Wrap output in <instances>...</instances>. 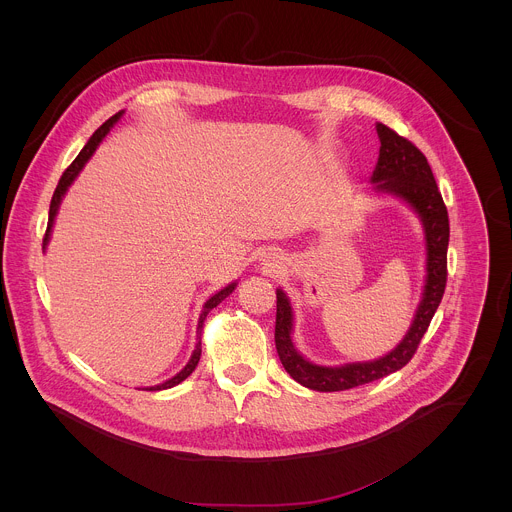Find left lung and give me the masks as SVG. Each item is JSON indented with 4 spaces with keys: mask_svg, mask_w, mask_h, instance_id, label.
Returning <instances> with one entry per match:
<instances>
[{
    "mask_svg": "<svg viewBox=\"0 0 512 512\" xmlns=\"http://www.w3.org/2000/svg\"><path fill=\"white\" fill-rule=\"evenodd\" d=\"M380 138L378 165L372 173V183L378 191L392 193L416 209L424 220L428 246V276L424 299L418 307L416 319L404 341L386 357L372 363L327 368L305 361L292 343V307L284 292H276V351L284 368L293 380L305 388L319 392L349 390L372 380L384 378L402 366L408 365L418 351V345L428 331L432 317L441 303L447 284V244H449V217L441 199L438 183L426 155L410 140L396 134L386 124H376Z\"/></svg>",
    "mask_w": 512,
    "mask_h": 512,
    "instance_id": "left-lung-1",
    "label": "left lung"
}]
</instances>
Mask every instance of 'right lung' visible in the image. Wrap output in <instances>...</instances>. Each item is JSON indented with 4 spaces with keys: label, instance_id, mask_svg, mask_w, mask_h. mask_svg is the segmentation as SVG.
Wrapping results in <instances>:
<instances>
[{
    "label": "right lung",
    "instance_id": "right-lung-1",
    "mask_svg": "<svg viewBox=\"0 0 512 512\" xmlns=\"http://www.w3.org/2000/svg\"><path fill=\"white\" fill-rule=\"evenodd\" d=\"M120 116H122V112H118V114H114L112 118H108L94 134H92V138L88 140V144L82 147V151L76 155V159H74L73 163L65 169V173H63V177H61V181H59V185H57V189H55V193H53V199H51V207H49V222H47V230H45V236H43V248L47 246V240H49V234H51V226H53V220H55V215H57V209H59V205H61V199H63V195H65V191H67V187L73 183L74 177L78 175V171L82 169V165L86 163V159L94 153V149L96 146L102 142V138L108 134V130L120 120ZM234 286L236 284H230V286H226L224 290H220L219 293H215L207 303H205V307H203V313H201V317H199V327H197V345H195V351H193V357H191V361L187 363V366L179 372V374H175L173 378H169L167 382H163V384H157V386H151L149 390H165V388H173V386H177L179 382H183L193 370H195V366L199 365V359H201V331H203V323H205V319H207V313L213 309V307H217L220 301L224 299V297H228L232 290H234Z\"/></svg>",
    "mask_w": 512,
    "mask_h": 512
}]
</instances>
